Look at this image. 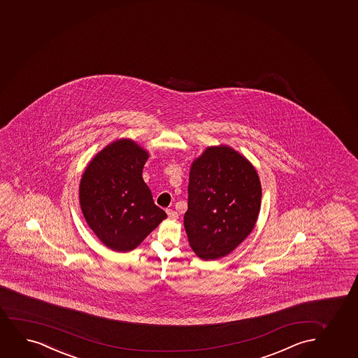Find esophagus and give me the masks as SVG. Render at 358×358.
I'll use <instances>...</instances> for the list:
<instances>
[{"label":"esophagus","mask_w":358,"mask_h":358,"mask_svg":"<svg viewBox=\"0 0 358 358\" xmlns=\"http://www.w3.org/2000/svg\"><path fill=\"white\" fill-rule=\"evenodd\" d=\"M166 213H168V216L170 217V218H173V220H176L177 217H178V213H177L175 210H173V208H168Z\"/></svg>","instance_id":"34e87169"}]
</instances>
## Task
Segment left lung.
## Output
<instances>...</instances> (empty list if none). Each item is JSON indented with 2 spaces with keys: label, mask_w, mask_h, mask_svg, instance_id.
<instances>
[{
  "label": "left lung",
  "mask_w": 358,
  "mask_h": 358,
  "mask_svg": "<svg viewBox=\"0 0 358 358\" xmlns=\"http://www.w3.org/2000/svg\"><path fill=\"white\" fill-rule=\"evenodd\" d=\"M259 176L229 146H212L192 163L185 229L201 259L234 251L251 233L261 210Z\"/></svg>",
  "instance_id": "8db88e82"
}]
</instances>
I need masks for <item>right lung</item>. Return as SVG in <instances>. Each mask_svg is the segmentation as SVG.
<instances>
[{
	"label": "right lung",
	"instance_id": "obj_1",
	"mask_svg": "<svg viewBox=\"0 0 358 358\" xmlns=\"http://www.w3.org/2000/svg\"><path fill=\"white\" fill-rule=\"evenodd\" d=\"M148 157L136 142L120 138L100 150L80 178L84 218L112 251L136 248L166 218L142 178Z\"/></svg>",
	"mask_w": 358,
	"mask_h": 358
}]
</instances>
